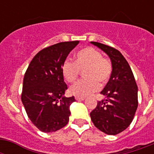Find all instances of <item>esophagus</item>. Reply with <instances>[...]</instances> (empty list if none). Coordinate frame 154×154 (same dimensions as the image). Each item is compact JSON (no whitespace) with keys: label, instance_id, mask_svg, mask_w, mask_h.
Here are the masks:
<instances>
[{"label":"esophagus","instance_id":"obj_1","mask_svg":"<svg viewBox=\"0 0 154 154\" xmlns=\"http://www.w3.org/2000/svg\"><path fill=\"white\" fill-rule=\"evenodd\" d=\"M75 99L77 100V101H84L85 97H75Z\"/></svg>","mask_w":154,"mask_h":154}]
</instances>
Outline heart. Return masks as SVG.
Wrapping results in <instances>:
<instances>
[{"label": "heart", "instance_id": "1", "mask_svg": "<svg viewBox=\"0 0 154 154\" xmlns=\"http://www.w3.org/2000/svg\"><path fill=\"white\" fill-rule=\"evenodd\" d=\"M75 61L66 59L61 65V73L68 82H75L80 72L83 77L70 87V93L75 96L85 97L99 89L100 84L104 85L109 80L112 65L109 60L102 57L101 53L92 47H86L75 53Z\"/></svg>", "mask_w": 154, "mask_h": 154}]
</instances>
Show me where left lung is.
<instances>
[{
    "mask_svg": "<svg viewBox=\"0 0 154 154\" xmlns=\"http://www.w3.org/2000/svg\"><path fill=\"white\" fill-rule=\"evenodd\" d=\"M109 57L112 73L101 92L105 98L97 102L90 112L94 125L108 135H116L127 129L137 109V85L129 63L122 53L112 47L90 42Z\"/></svg>",
    "mask_w": 154,
    "mask_h": 154,
    "instance_id": "1",
    "label": "left lung"
}]
</instances>
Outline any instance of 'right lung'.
<instances>
[{
    "mask_svg": "<svg viewBox=\"0 0 154 154\" xmlns=\"http://www.w3.org/2000/svg\"><path fill=\"white\" fill-rule=\"evenodd\" d=\"M79 42H60L42 49L31 60L23 80L21 94L30 121L44 133L65 126L74 97H65L68 89L61 73V65Z\"/></svg>",
    "mask_w": 154,
    "mask_h": 154,
    "instance_id": "add662e5",
    "label": "right lung"
}]
</instances>
